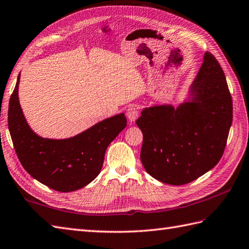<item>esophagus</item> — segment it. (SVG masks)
<instances>
[{"mask_svg":"<svg viewBox=\"0 0 249 249\" xmlns=\"http://www.w3.org/2000/svg\"><path fill=\"white\" fill-rule=\"evenodd\" d=\"M126 115H127V119L129 120V122L130 123H134L135 121L138 119V117H139L138 108H136V107H129L128 109H127Z\"/></svg>","mask_w":249,"mask_h":249,"instance_id":"1","label":"esophagus"}]
</instances>
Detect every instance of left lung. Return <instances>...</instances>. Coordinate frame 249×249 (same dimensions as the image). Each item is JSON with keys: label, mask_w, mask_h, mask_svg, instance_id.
I'll list each match as a JSON object with an SVG mask.
<instances>
[{"label": "left lung", "mask_w": 249, "mask_h": 249, "mask_svg": "<svg viewBox=\"0 0 249 249\" xmlns=\"http://www.w3.org/2000/svg\"><path fill=\"white\" fill-rule=\"evenodd\" d=\"M231 123L232 100L223 69L205 53L188 98L144 108L137 125L143 134L141 161L157 180L180 186L195 180L221 160Z\"/></svg>", "instance_id": "left-lung-1"}]
</instances>
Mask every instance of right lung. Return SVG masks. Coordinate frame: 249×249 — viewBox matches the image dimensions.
<instances>
[{"mask_svg": "<svg viewBox=\"0 0 249 249\" xmlns=\"http://www.w3.org/2000/svg\"><path fill=\"white\" fill-rule=\"evenodd\" d=\"M20 74L8 106V128L17 156L33 178L59 192L82 189L100 174L106 149L125 127L124 113L96 123L68 139L38 136L27 124L19 102Z\"/></svg>", "mask_w": 249, "mask_h": 249, "instance_id": "right-lung-1", "label": "right lung"}]
</instances>
